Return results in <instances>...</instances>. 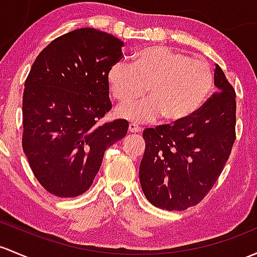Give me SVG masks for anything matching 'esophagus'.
Returning a JSON list of instances; mask_svg holds the SVG:
<instances>
[{
  "label": "esophagus",
  "mask_w": 257,
  "mask_h": 257,
  "mask_svg": "<svg viewBox=\"0 0 257 257\" xmlns=\"http://www.w3.org/2000/svg\"><path fill=\"white\" fill-rule=\"evenodd\" d=\"M140 131H142V129H140V126L138 125V124L136 123L129 124V133H139Z\"/></svg>",
  "instance_id": "34e87169"
}]
</instances>
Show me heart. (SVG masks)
Instances as JSON below:
<instances>
[{
    "instance_id": "1",
    "label": "heart",
    "mask_w": 257,
    "mask_h": 257,
    "mask_svg": "<svg viewBox=\"0 0 257 257\" xmlns=\"http://www.w3.org/2000/svg\"><path fill=\"white\" fill-rule=\"evenodd\" d=\"M107 81L113 98L124 103L115 110L119 118L142 123L163 115L167 123H180L192 117L206 102L214 77L202 59L155 45L137 53L133 65L113 64ZM145 88L148 99L125 103L141 96Z\"/></svg>"
}]
</instances>
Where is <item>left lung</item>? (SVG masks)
<instances>
[{
  "label": "left lung",
  "instance_id": "1",
  "mask_svg": "<svg viewBox=\"0 0 257 257\" xmlns=\"http://www.w3.org/2000/svg\"><path fill=\"white\" fill-rule=\"evenodd\" d=\"M215 93L188 119L143 132V192L161 209L198 204L217 182L235 142V91L215 65Z\"/></svg>",
  "mask_w": 257,
  "mask_h": 257
}]
</instances>
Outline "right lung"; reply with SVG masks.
<instances>
[{
	"label": "right lung",
	"instance_id": "1",
	"mask_svg": "<svg viewBox=\"0 0 257 257\" xmlns=\"http://www.w3.org/2000/svg\"><path fill=\"white\" fill-rule=\"evenodd\" d=\"M123 42L80 28L40 51L24 83L22 147L40 185L71 198L92 185L104 151L128 132V121H97L112 108L107 74L123 58Z\"/></svg>",
	"mask_w": 257,
	"mask_h": 257
}]
</instances>
